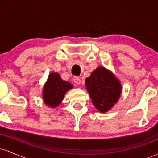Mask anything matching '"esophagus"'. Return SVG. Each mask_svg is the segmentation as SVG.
Wrapping results in <instances>:
<instances>
[{
    "instance_id": "1",
    "label": "esophagus",
    "mask_w": 158,
    "mask_h": 158,
    "mask_svg": "<svg viewBox=\"0 0 158 158\" xmlns=\"http://www.w3.org/2000/svg\"><path fill=\"white\" fill-rule=\"evenodd\" d=\"M73 81H74V82H75L76 85H79L81 84V79H80V78H79V77H74Z\"/></svg>"
}]
</instances>
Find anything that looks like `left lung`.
Returning <instances> with one entry per match:
<instances>
[{"instance_id": "8db88e82", "label": "left lung", "mask_w": 158, "mask_h": 158, "mask_svg": "<svg viewBox=\"0 0 158 158\" xmlns=\"http://www.w3.org/2000/svg\"><path fill=\"white\" fill-rule=\"evenodd\" d=\"M92 103L101 113H106L118 102L122 94L120 81L112 71L98 67L85 81Z\"/></svg>"}]
</instances>
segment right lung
<instances>
[{"label": "right lung", "mask_w": 158, "mask_h": 158, "mask_svg": "<svg viewBox=\"0 0 158 158\" xmlns=\"http://www.w3.org/2000/svg\"><path fill=\"white\" fill-rule=\"evenodd\" d=\"M72 88L73 85L63 80L59 73L51 72L42 89L44 103L50 108H56L62 102L67 92Z\"/></svg>", "instance_id": "1"}]
</instances>
